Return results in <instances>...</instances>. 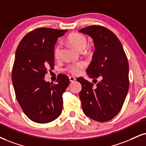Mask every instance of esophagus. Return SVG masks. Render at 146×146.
<instances>
[{
	"instance_id": "obj_1",
	"label": "esophagus",
	"mask_w": 146,
	"mask_h": 146,
	"mask_svg": "<svg viewBox=\"0 0 146 146\" xmlns=\"http://www.w3.org/2000/svg\"><path fill=\"white\" fill-rule=\"evenodd\" d=\"M76 80V79L74 77H69V81L70 82H73Z\"/></svg>"
}]
</instances>
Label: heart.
I'll return each instance as SVG.
<instances>
[{
  "mask_svg": "<svg viewBox=\"0 0 146 146\" xmlns=\"http://www.w3.org/2000/svg\"><path fill=\"white\" fill-rule=\"evenodd\" d=\"M67 41L71 44L72 46L78 50L79 51H83L86 47L88 40L86 37L79 33H73L70 34L67 38ZM61 50V46L60 44H57L54 50V56L55 58H58L60 54ZM85 63L84 62H79L76 64H69L67 66V70L71 73L72 74L77 75L80 73L81 70L85 67Z\"/></svg>",
  "mask_w": 146,
  "mask_h": 146,
  "instance_id": "1",
  "label": "heart"
}]
</instances>
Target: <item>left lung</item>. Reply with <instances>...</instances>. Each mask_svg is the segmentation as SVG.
Returning a JSON list of instances; mask_svg holds the SVG:
<instances>
[{"label": "left lung", "instance_id": "8db88e82", "mask_svg": "<svg viewBox=\"0 0 146 146\" xmlns=\"http://www.w3.org/2000/svg\"><path fill=\"white\" fill-rule=\"evenodd\" d=\"M79 32L91 37L95 46L87 73L94 84L101 79L94 87L83 77L77 78L82 86L79 95L83 111L90 119L106 122L117 115L128 93V60L119 38L108 29L91 25Z\"/></svg>", "mask_w": 146, "mask_h": 146}]
</instances>
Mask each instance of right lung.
Returning a JSON list of instances; mask_svg holds the SVG:
<instances>
[{"label":"right lung","mask_w":146,"mask_h":146,"mask_svg":"<svg viewBox=\"0 0 146 146\" xmlns=\"http://www.w3.org/2000/svg\"><path fill=\"white\" fill-rule=\"evenodd\" d=\"M67 30L41 27L23 37L17 48L12 70L16 98L24 113L38 123L54 121L62 112V94L69 84L67 76L59 74L56 84L44 80L54 67V45Z\"/></svg>","instance_id":"obj_1"}]
</instances>
